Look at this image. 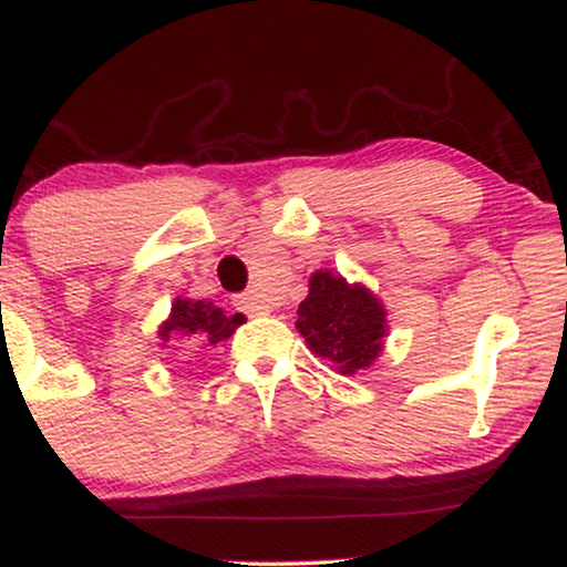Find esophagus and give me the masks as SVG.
<instances>
[{"label":"esophagus","instance_id":"esophagus-1","mask_svg":"<svg viewBox=\"0 0 567 567\" xmlns=\"http://www.w3.org/2000/svg\"><path fill=\"white\" fill-rule=\"evenodd\" d=\"M235 307L243 309V312L252 315V317H260V315H270V305L266 299L260 297L258 291H247V293H239L235 297Z\"/></svg>","mask_w":567,"mask_h":567}]
</instances>
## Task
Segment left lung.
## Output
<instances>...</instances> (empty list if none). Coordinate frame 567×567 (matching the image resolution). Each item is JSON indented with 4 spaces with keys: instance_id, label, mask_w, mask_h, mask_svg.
Segmentation results:
<instances>
[{
    "instance_id": "8db88e82",
    "label": "left lung",
    "mask_w": 567,
    "mask_h": 567,
    "mask_svg": "<svg viewBox=\"0 0 567 567\" xmlns=\"http://www.w3.org/2000/svg\"><path fill=\"white\" fill-rule=\"evenodd\" d=\"M297 330L312 353L332 361L340 374L369 369L384 348L386 309L367 286L317 270L297 309Z\"/></svg>"
}]
</instances>
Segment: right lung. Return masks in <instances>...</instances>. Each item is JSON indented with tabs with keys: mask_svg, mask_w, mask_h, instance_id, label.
Wrapping results in <instances>:
<instances>
[{
	"mask_svg": "<svg viewBox=\"0 0 567 567\" xmlns=\"http://www.w3.org/2000/svg\"><path fill=\"white\" fill-rule=\"evenodd\" d=\"M245 322V315H224V309L214 307L212 301H193L175 299L173 312L159 328V338H183L188 348H206L227 340L239 324Z\"/></svg>",
	"mask_w": 567,
	"mask_h": 567,
	"instance_id": "obj_1",
	"label": "right lung"
}]
</instances>
